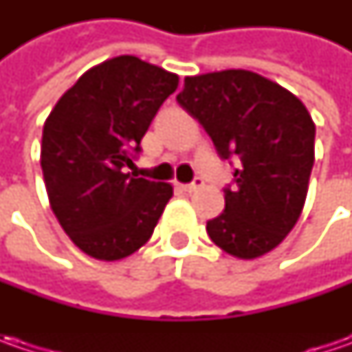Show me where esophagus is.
Instances as JSON below:
<instances>
[{"instance_id": "obj_1", "label": "esophagus", "mask_w": 352, "mask_h": 352, "mask_svg": "<svg viewBox=\"0 0 352 352\" xmlns=\"http://www.w3.org/2000/svg\"><path fill=\"white\" fill-rule=\"evenodd\" d=\"M204 186V182L197 178L196 182H192V184H176V188L178 190H182V192H188V194H192V192H196V190H199Z\"/></svg>"}]
</instances>
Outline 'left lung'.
Masks as SVG:
<instances>
[{"mask_svg":"<svg viewBox=\"0 0 352 352\" xmlns=\"http://www.w3.org/2000/svg\"><path fill=\"white\" fill-rule=\"evenodd\" d=\"M176 100L221 158L239 160L223 213L206 227L211 241L243 261L276 249L302 215L316 158V123L304 103L250 70L186 76Z\"/></svg>","mask_w":352,"mask_h":352,"instance_id":"1","label":"left lung"}]
</instances>
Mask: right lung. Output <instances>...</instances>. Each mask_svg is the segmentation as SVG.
I'll return each mask as SVG.
<instances>
[{"mask_svg":"<svg viewBox=\"0 0 352 352\" xmlns=\"http://www.w3.org/2000/svg\"><path fill=\"white\" fill-rule=\"evenodd\" d=\"M176 88V74L123 54L86 70L47 117L41 166L48 201L88 256L121 261L153 235L174 190L123 168Z\"/></svg>","mask_w":352,"mask_h":352,"instance_id":"obj_1","label":"right lung"}]
</instances>
